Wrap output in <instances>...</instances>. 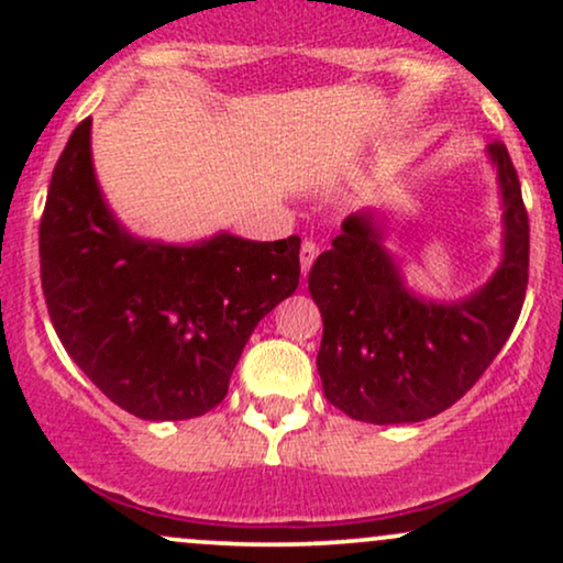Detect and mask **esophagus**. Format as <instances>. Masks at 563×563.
I'll list each match as a JSON object with an SVG mask.
<instances>
[{"label":"esophagus","instance_id":"obj_1","mask_svg":"<svg viewBox=\"0 0 563 563\" xmlns=\"http://www.w3.org/2000/svg\"><path fill=\"white\" fill-rule=\"evenodd\" d=\"M318 243L314 241H303L301 243V251H299V260H301V275L307 277V273H309V267H312L314 264V260H318Z\"/></svg>","mask_w":563,"mask_h":563}]
</instances>
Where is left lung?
<instances>
[{
	"label": "left lung",
	"instance_id": "1",
	"mask_svg": "<svg viewBox=\"0 0 563 563\" xmlns=\"http://www.w3.org/2000/svg\"><path fill=\"white\" fill-rule=\"evenodd\" d=\"M487 156L500 183L503 262L476 294L461 301L412 294L367 211L346 217L309 269L322 314V391L354 421L418 423L448 410L514 331L529 280V219L506 145L493 142Z\"/></svg>",
	"mask_w": 563,
	"mask_h": 563
}]
</instances>
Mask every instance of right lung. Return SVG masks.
I'll return each mask as SVG.
<instances>
[{
	"label": "right lung",
	"mask_w": 563,
	"mask_h": 563,
	"mask_svg": "<svg viewBox=\"0 0 563 563\" xmlns=\"http://www.w3.org/2000/svg\"><path fill=\"white\" fill-rule=\"evenodd\" d=\"M92 119L57 158L42 224V290L84 376L142 421H185L224 399L256 322L299 286L296 235L192 245L140 241L97 185Z\"/></svg>",
	"instance_id": "add662e5"
}]
</instances>
